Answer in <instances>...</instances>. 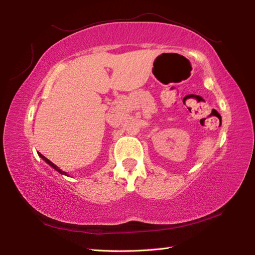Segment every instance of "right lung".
Listing matches in <instances>:
<instances>
[{
  "mask_svg": "<svg viewBox=\"0 0 255 255\" xmlns=\"http://www.w3.org/2000/svg\"><path fill=\"white\" fill-rule=\"evenodd\" d=\"M38 155H40L42 158H43V160H44L46 163H47V164H49V165H51L52 167H53V169H54V170H56L57 172H59V173H61V174H63V175H68V173H66V172H64V171H62L61 169H60V167H57L55 164H54V163H52L50 160H49V158H46L44 155H42L41 154V153H38ZM69 176V175H68Z\"/></svg>",
  "mask_w": 255,
  "mask_h": 255,
  "instance_id": "obj_1",
  "label": "right lung"
}]
</instances>
